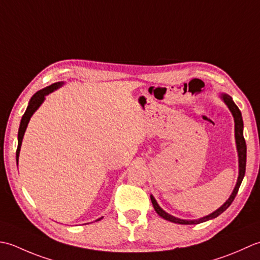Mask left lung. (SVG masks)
<instances>
[{"mask_svg": "<svg viewBox=\"0 0 260 260\" xmlns=\"http://www.w3.org/2000/svg\"><path fill=\"white\" fill-rule=\"evenodd\" d=\"M219 96L222 101H223L224 104L228 107V109L230 110V112H231L232 116H234V120H235V139H236V146H237V152H238V164H239V175H238L236 186H235L234 190H232V193L229 197V199H228L218 210L212 212V213H210L209 215L203 216V218L195 219V220L179 219V218H176V216L167 213V212L164 211L159 206V204L157 203V201L155 198H153V195L150 194V200H151L153 209H155L158 215L161 216L162 219H165L167 221H171V222H174V223H179V224H199V223H202V222L216 218V216H219L221 213H223V212L231 205V203L234 202V200L238 193V189H239L242 179H243V177H245L246 160H247V146H246L245 138H243L242 115H241L240 110L238 109V107L234 102V100H232V98L229 94L221 93Z\"/></svg>", "mask_w": 260, "mask_h": 260, "instance_id": "1", "label": "left lung"}]
</instances>
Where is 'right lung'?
I'll return each mask as SVG.
<instances>
[{"label":"right lung","instance_id":"1","mask_svg":"<svg viewBox=\"0 0 260 260\" xmlns=\"http://www.w3.org/2000/svg\"><path fill=\"white\" fill-rule=\"evenodd\" d=\"M63 82H57L51 84V85L47 86L45 88L40 89V91L37 92L31 100L29 101V104H28V108H26L25 112L22 116V119H21V122H20V126H19V132H18V149H17V164H19V156H20V149H21V145H22V140H23V136H24V132L26 130V126H28L29 121L31 119V116L34 115V113L36 112L37 110L40 108V105L44 103V101L46 100V96L48 94L52 93L56 89L60 88L63 85ZM102 218L98 219L96 221H100Z\"/></svg>","mask_w":260,"mask_h":260}]
</instances>
